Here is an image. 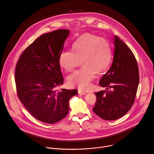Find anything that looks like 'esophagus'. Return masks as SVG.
I'll use <instances>...</instances> for the list:
<instances>
[{
	"instance_id": "34e87169",
	"label": "esophagus",
	"mask_w": 154,
	"mask_h": 154,
	"mask_svg": "<svg viewBox=\"0 0 154 154\" xmlns=\"http://www.w3.org/2000/svg\"><path fill=\"white\" fill-rule=\"evenodd\" d=\"M79 94H80V95H85L86 94V93H85V92H83V91H79Z\"/></svg>"
}]
</instances>
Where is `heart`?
I'll use <instances>...</instances> for the list:
<instances>
[{"label":"heart","mask_w":154,"mask_h":154,"mask_svg":"<svg viewBox=\"0 0 154 154\" xmlns=\"http://www.w3.org/2000/svg\"><path fill=\"white\" fill-rule=\"evenodd\" d=\"M112 49L109 42L88 33L80 35L72 44L71 52H62L59 57V64L67 72L73 71L82 62L83 68L69 76L68 84L81 90H88L96 72H104L110 65Z\"/></svg>","instance_id":"obj_1"}]
</instances>
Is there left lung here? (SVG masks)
<instances>
[{
    "mask_svg": "<svg viewBox=\"0 0 154 154\" xmlns=\"http://www.w3.org/2000/svg\"><path fill=\"white\" fill-rule=\"evenodd\" d=\"M115 52L110 68L101 78L102 87L112 88L95 93L93 112L104 120L113 121L125 115L132 106L139 84L136 58L130 49L116 35Z\"/></svg>",
    "mask_w": 154,
    "mask_h": 154,
    "instance_id": "1",
    "label": "left lung"
}]
</instances>
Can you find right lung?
Here are the masks:
<instances>
[{
  "mask_svg": "<svg viewBox=\"0 0 154 154\" xmlns=\"http://www.w3.org/2000/svg\"><path fill=\"white\" fill-rule=\"evenodd\" d=\"M70 31L60 29L43 34L21 54L16 66L17 96L29 113L38 120L54 124L69 112V100L76 90L61 89L63 77L59 57Z\"/></svg>",
  "mask_w": 154,
  "mask_h": 154,
  "instance_id": "add662e5",
  "label": "right lung"
}]
</instances>
